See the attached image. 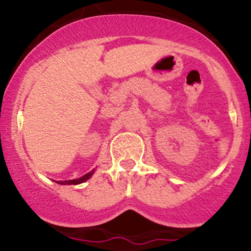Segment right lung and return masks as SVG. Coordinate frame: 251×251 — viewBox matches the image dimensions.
Returning <instances> with one entry per match:
<instances>
[{"label":"right lung","instance_id":"right-lung-1","mask_svg":"<svg viewBox=\"0 0 251 251\" xmlns=\"http://www.w3.org/2000/svg\"><path fill=\"white\" fill-rule=\"evenodd\" d=\"M93 171H95V170H92V171H91V173H88V174L83 175V176H82V177H80V178L68 179V181H59V182H58V183H60V184H78V183H82V182L87 181V179L90 178L91 176H92Z\"/></svg>","mask_w":251,"mask_h":251}]
</instances>
